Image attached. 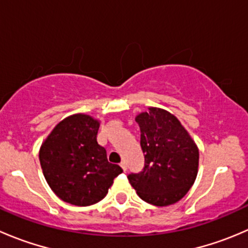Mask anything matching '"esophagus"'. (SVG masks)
<instances>
[{
    "mask_svg": "<svg viewBox=\"0 0 248 248\" xmlns=\"http://www.w3.org/2000/svg\"><path fill=\"white\" fill-rule=\"evenodd\" d=\"M120 167H121L122 169H124V171H126L127 170V163L124 161H122L121 163H120Z\"/></svg>",
    "mask_w": 248,
    "mask_h": 248,
    "instance_id": "1",
    "label": "esophagus"
}]
</instances>
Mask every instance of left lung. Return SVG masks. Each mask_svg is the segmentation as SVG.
<instances>
[{"instance_id": "8db88e82", "label": "left lung", "mask_w": 248, "mask_h": 248, "mask_svg": "<svg viewBox=\"0 0 248 248\" xmlns=\"http://www.w3.org/2000/svg\"><path fill=\"white\" fill-rule=\"evenodd\" d=\"M145 164L128 181L140 198L156 206L186 196L198 174L199 150L181 122L169 111L149 108L136 117Z\"/></svg>"}]
</instances>
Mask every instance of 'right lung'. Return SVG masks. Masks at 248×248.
Wrapping results in <instances>:
<instances>
[{"mask_svg":"<svg viewBox=\"0 0 248 248\" xmlns=\"http://www.w3.org/2000/svg\"><path fill=\"white\" fill-rule=\"evenodd\" d=\"M99 122L74 114L55 126L39 150L47 185L63 202L89 206L104 198L121 167L111 164L97 142Z\"/></svg>","mask_w":248,"mask_h":248,"instance_id":"obj_1","label":"right lung"}]
</instances>
